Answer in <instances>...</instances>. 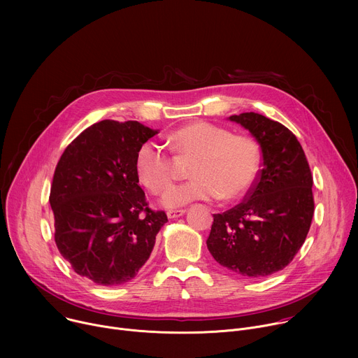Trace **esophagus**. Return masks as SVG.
Segmentation results:
<instances>
[{
  "instance_id": "34e87169",
  "label": "esophagus",
  "mask_w": 358,
  "mask_h": 358,
  "mask_svg": "<svg viewBox=\"0 0 358 358\" xmlns=\"http://www.w3.org/2000/svg\"><path fill=\"white\" fill-rule=\"evenodd\" d=\"M184 214H185V210H170V211H167V217H169L170 220L178 218V217H181V215H184Z\"/></svg>"
}]
</instances>
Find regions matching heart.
<instances>
[{
  "label": "heart",
  "mask_w": 358,
  "mask_h": 358,
  "mask_svg": "<svg viewBox=\"0 0 358 358\" xmlns=\"http://www.w3.org/2000/svg\"><path fill=\"white\" fill-rule=\"evenodd\" d=\"M167 143L178 160H194L189 182L169 189L177 177L174 160L151 141L140 145L134 166L138 180L151 194L160 195L169 189L163 196L169 208L196 199H239L258 178L261 148L250 136L232 134L208 122H192L173 131Z\"/></svg>",
  "instance_id": "heart-1"
}]
</instances>
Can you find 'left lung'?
<instances>
[{
  "label": "left lung",
  "instance_id": "8db88e82",
  "mask_svg": "<svg viewBox=\"0 0 358 358\" xmlns=\"http://www.w3.org/2000/svg\"><path fill=\"white\" fill-rule=\"evenodd\" d=\"M229 119L258 140L262 169L241 203L214 214L207 246L238 275L268 276L286 268L308 236L313 177L300 143L282 123L253 112Z\"/></svg>",
  "mask_w": 358,
  "mask_h": 358
}]
</instances>
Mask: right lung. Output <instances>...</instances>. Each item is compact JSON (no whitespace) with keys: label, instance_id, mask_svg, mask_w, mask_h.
<instances>
[{"label":"right lung","instance_id":"obj_1","mask_svg":"<svg viewBox=\"0 0 358 358\" xmlns=\"http://www.w3.org/2000/svg\"><path fill=\"white\" fill-rule=\"evenodd\" d=\"M157 134L138 122L101 120L64 151L50 185L55 243L72 269L96 285L133 279L167 222L148 208L136 155Z\"/></svg>","mask_w":358,"mask_h":358}]
</instances>
